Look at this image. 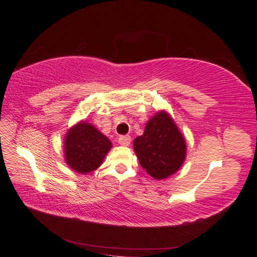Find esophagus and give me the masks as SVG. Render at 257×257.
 <instances>
[{
	"label": "esophagus",
	"instance_id": "1",
	"mask_svg": "<svg viewBox=\"0 0 257 257\" xmlns=\"http://www.w3.org/2000/svg\"><path fill=\"white\" fill-rule=\"evenodd\" d=\"M130 143H132V138H130V136H121V137H119L118 139V144L121 146H129Z\"/></svg>",
	"mask_w": 257,
	"mask_h": 257
}]
</instances>
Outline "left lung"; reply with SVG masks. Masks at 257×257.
Masks as SVG:
<instances>
[{"mask_svg":"<svg viewBox=\"0 0 257 257\" xmlns=\"http://www.w3.org/2000/svg\"><path fill=\"white\" fill-rule=\"evenodd\" d=\"M134 149L141 167L157 180L176 173L187 155L182 134L165 111L157 112L147 122L144 135L134 140Z\"/></svg>","mask_w":257,"mask_h":257,"instance_id":"left-lung-1","label":"left lung"}]
</instances>
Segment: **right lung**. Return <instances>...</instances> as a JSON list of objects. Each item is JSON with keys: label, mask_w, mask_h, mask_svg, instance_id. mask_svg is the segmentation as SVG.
Instances as JSON below:
<instances>
[{"label": "right lung", "mask_w": 257, "mask_h": 257, "mask_svg": "<svg viewBox=\"0 0 257 257\" xmlns=\"http://www.w3.org/2000/svg\"><path fill=\"white\" fill-rule=\"evenodd\" d=\"M111 143L94 125L80 121L68 130L64 140L66 163L74 171L86 174L99 168Z\"/></svg>", "instance_id": "obj_1"}]
</instances>
